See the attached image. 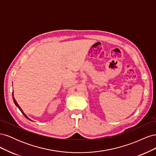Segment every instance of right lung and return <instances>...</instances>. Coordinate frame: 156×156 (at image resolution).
<instances>
[{
	"label": "right lung",
	"mask_w": 156,
	"mask_h": 156,
	"mask_svg": "<svg viewBox=\"0 0 156 156\" xmlns=\"http://www.w3.org/2000/svg\"><path fill=\"white\" fill-rule=\"evenodd\" d=\"M12 95H13V102H14V103H15V105H16V106H17V107H18V108H19V109H20V111H21V112H22V114H23V115H24V116H25V118H26V119H28V120H31V121H32V120H30V119H29V117H28V116H27V115H25V113H24V112H23V110H22V109H21V107H20V105H18V103H17V101H16V100H15V98H14V96H13V94H12Z\"/></svg>",
	"instance_id": "1"
}]
</instances>
